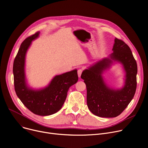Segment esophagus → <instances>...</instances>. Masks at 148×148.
Wrapping results in <instances>:
<instances>
[{
    "label": "esophagus",
    "mask_w": 148,
    "mask_h": 148,
    "mask_svg": "<svg viewBox=\"0 0 148 148\" xmlns=\"http://www.w3.org/2000/svg\"><path fill=\"white\" fill-rule=\"evenodd\" d=\"M82 71H83L82 69H79V70L77 71V75H78L79 77H81V74H82Z\"/></svg>",
    "instance_id": "1"
}]
</instances>
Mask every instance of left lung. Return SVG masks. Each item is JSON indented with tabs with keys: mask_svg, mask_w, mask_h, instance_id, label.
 Wrapping results in <instances>:
<instances>
[{
	"mask_svg": "<svg viewBox=\"0 0 148 148\" xmlns=\"http://www.w3.org/2000/svg\"><path fill=\"white\" fill-rule=\"evenodd\" d=\"M112 51L109 58L97 62L81 75L86 86L88 107L94 115L101 117L119 116L133 99L137 86L138 66L130 47L123 41L116 38ZM114 61L121 62L126 72L125 84L121 89L108 87L101 76Z\"/></svg>",
	"mask_w": 148,
	"mask_h": 148,
	"instance_id": "1",
	"label": "left lung"
}]
</instances>
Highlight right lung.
I'll list each match as a JSON object with an SVG mask.
<instances>
[{"instance_id": "obj_1", "label": "right lung", "mask_w": 148, "mask_h": 148, "mask_svg": "<svg viewBox=\"0 0 148 148\" xmlns=\"http://www.w3.org/2000/svg\"><path fill=\"white\" fill-rule=\"evenodd\" d=\"M39 36V32L27 38L22 42L15 57L13 73L16 94L24 105L34 114L46 116L59 111L66 100L69 88L78 80L77 70L55 76L45 88L34 90L28 86L25 73L26 53L32 41Z\"/></svg>"}]
</instances>
